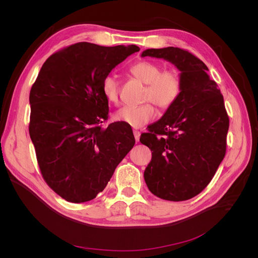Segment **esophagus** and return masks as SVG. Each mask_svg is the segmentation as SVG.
<instances>
[{
	"label": "esophagus",
	"instance_id": "esophagus-1",
	"mask_svg": "<svg viewBox=\"0 0 258 258\" xmlns=\"http://www.w3.org/2000/svg\"><path fill=\"white\" fill-rule=\"evenodd\" d=\"M134 135H135L136 141H137V142H139V141H140V136H141V134H140V132H139L138 130H135V131H134Z\"/></svg>",
	"mask_w": 258,
	"mask_h": 258
}]
</instances>
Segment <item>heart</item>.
<instances>
[{"instance_id": "b5f03b06", "label": "heart", "mask_w": 258, "mask_h": 258, "mask_svg": "<svg viewBox=\"0 0 258 258\" xmlns=\"http://www.w3.org/2000/svg\"><path fill=\"white\" fill-rule=\"evenodd\" d=\"M157 62L140 61L130 69L137 80L146 85L143 101H151L160 110H167L178 98L182 90V76L175 69L163 70ZM102 93L107 102L116 104L119 97V82L115 75H107L102 82ZM150 102L138 106H123L113 118L134 128H141L155 118V107Z\"/></svg>"}]
</instances>
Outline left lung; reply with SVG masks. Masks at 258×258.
<instances>
[{
  "instance_id": "8db88e82",
  "label": "left lung",
  "mask_w": 258,
  "mask_h": 258,
  "mask_svg": "<svg viewBox=\"0 0 258 258\" xmlns=\"http://www.w3.org/2000/svg\"><path fill=\"white\" fill-rule=\"evenodd\" d=\"M141 56L167 60L182 76V90L173 105L140 138L153 151L145 183L161 199L188 200L206 188L225 157L229 118L224 98L208 67L190 52L151 48Z\"/></svg>"
}]
</instances>
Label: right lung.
I'll return each instance as SVG.
<instances>
[{
  "instance_id": "right-lung-1",
  "label": "right lung",
  "mask_w": 258,
  "mask_h": 258,
  "mask_svg": "<svg viewBox=\"0 0 258 258\" xmlns=\"http://www.w3.org/2000/svg\"><path fill=\"white\" fill-rule=\"evenodd\" d=\"M137 45L69 46L44 62L30 91L29 132L42 175L67 201H90L102 191L136 140L129 124L107 119L102 82Z\"/></svg>"
}]
</instances>
